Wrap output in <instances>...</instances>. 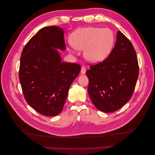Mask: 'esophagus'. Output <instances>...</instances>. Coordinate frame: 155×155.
<instances>
[{
	"mask_svg": "<svg viewBox=\"0 0 155 155\" xmlns=\"http://www.w3.org/2000/svg\"><path fill=\"white\" fill-rule=\"evenodd\" d=\"M81 72L83 74L86 73V68H85L84 67H82L81 68Z\"/></svg>",
	"mask_w": 155,
	"mask_h": 155,
	"instance_id": "1",
	"label": "esophagus"
}]
</instances>
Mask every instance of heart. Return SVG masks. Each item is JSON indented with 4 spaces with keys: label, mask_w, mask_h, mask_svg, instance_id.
Instances as JSON below:
<instances>
[{
    "label": "heart",
    "mask_w": 155,
    "mask_h": 155,
    "mask_svg": "<svg viewBox=\"0 0 155 155\" xmlns=\"http://www.w3.org/2000/svg\"><path fill=\"white\" fill-rule=\"evenodd\" d=\"M114 35L110 28L100 27L81 28L71 37V44L74 48L84 51L86 60L98 63L106 59L114 45Z\"/></svg>",
    "instance_id": "obj_1"
}]
</instances>
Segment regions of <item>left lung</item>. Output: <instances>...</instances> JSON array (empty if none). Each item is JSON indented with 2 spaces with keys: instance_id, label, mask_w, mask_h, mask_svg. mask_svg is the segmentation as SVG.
Returning a JSON list of instances; mask_svg holds the SVG:
<instances>
[{
  "instance_id": "1",
  "label": "left lung",
  "mask_w": 155,
  "mask_h": 155,
  "mask_svg": "<svg viewBox=\"0 0 155 155\" xmlns=\"http://www.w3.org/2000/svg\"><path fill=\"white\" fill-rule=\"evenodd\" d=\"M86 74L88 93L97 109L112 113L130 99L139 77L135 50L128 38L118 31L117 41L109 56L90 66Z\"/></svg>"
}]
</instances>
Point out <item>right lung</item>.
Listing matches in <instances>:
<instances>
[{"mask_svg":"<svg viewBox=\"0 0 155 155\" xmlns=\"http://www.w3.org/2000/svg\"><path fill=\"white\" fill-rule=\"evenodd\" d=\"M54 48L65 50L62 28L51 26L41 29L25 46L19 67L26 101L47 117L61 113L69 88L81 68L77 63L62 62Z\"/></svg>","mask_w":155,"mask_h":155,"instance_id":"1","label":"right lung"}]
</instances>
